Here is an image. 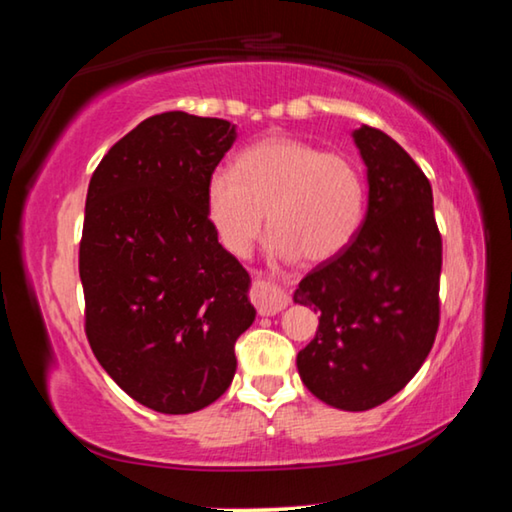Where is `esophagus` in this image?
Returning <instances> with one entry per match:
<instances>
[{
	"instance_id": "obj_1",
	"label": "esophagus",
	"mask_w": 512,
	"mask_h": 512,
	"mask_svg": "<svg viewBox=\"0 0 512 512\" xmlns=\"http://www.w3.org/2000/svg\"><path fill=\"white\" fill-rule=\"evenodd\" d=\"M250 300L257 307L259 316H273L289 305V296L282 289L273 287V284L257 280L250 289Z\"/></svg>"
}]
</instances>
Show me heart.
I'll return each mask as SVG.
<instances>
[{
    "instance_id": "obj_1",
    "label": "heart",
    "mask_w": 512,
    "mask_h": 512,
    "mask_svg": "<svg viewBox=\"0 0 512 512\" xmlns=\"http://www.w3.org/2000/svg\"><path fill=\"white\" fill-rule=\"evenodd\" d=\"M366 180L343 153L296 137H266L235 167L207 178L205 210L219 244L244 257L264 225L277 257L327 262L350 246L366 214Z\"/></svg>"
}]
</instances>
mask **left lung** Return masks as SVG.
I'll list each match as a JSON object with an SVG mask.
<instances>
[{
  "mask_svg": "<svg viewBox=\"0 0 512 512\" xmlns=\"http://www.w3.org/2000/svg\"><path fill=\"white\" fill-rule=\"evenodd\" d=\"M368 167V210L350 246L302 277L293 300L320 314L298 352L302 384L320 402L368 411L409 384L440 323L443 237L431 183L393 137L354 131Z\"/></svg>",
  "mask_w": 512,
  "mask_h": 512,
  "instance_id": "1",
  "label": "left lung"
}]
</instances>
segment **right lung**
<instances>
[{
	"mask_svg": "<svg viewBox=\"0 0 512 512\" xmlns=\"http://www.w3.org/2000/svg\"><path fill=\"white\" fill-rule=\"evenodd\" d=\"M225 119L171 110L103 155L85 198V336L103 370L149 409L194 413L228 391L253 325L250 277L216 239L207 178L235 142Z\"/></svg>",
	"mask_w": 512,
	"mask_h": 512,
	"instance_id": "obj_1",
	"label": "right lung"
}]
</instances>
